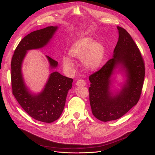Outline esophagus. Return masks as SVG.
<instances>
[{
  "mask_svg": "<svg viewBox=\"0 0 155 155\" xmlns=\"http://www.w3.org/2000/svg\"><path fill=\"white\" fill-rule=\"evenodd\" d=\"M85 84H86V82H85V81L80 79L78 80L76 82V85L77 86H85Z\"/></svg>",
  "mask_w": 155,
  "mask_h": 155,
  "instance_id": "1",
  "label": "esophagus"
}]
</instances>
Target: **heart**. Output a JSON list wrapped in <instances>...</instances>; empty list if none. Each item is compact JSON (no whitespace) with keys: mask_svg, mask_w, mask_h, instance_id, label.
<instances>
[{"mask_svg":"<svg viewBox=\"0 0 155 155\" xmlns=\"http://www.w3.org/2000/svg\"><path fill=\"white\" fill-rule=\"evenodd\" d=\"M68 56L62 58V64L66 70L74 66L72 58L79 59L82 66L88 71H94L101 64L105 56V48L100 42L94 41L89 37L79 39L68 50Z\"/></svg>","mask_w":155,"mask_h":155,"instance_id":"heart-1","label":"heart"}]
</instances>
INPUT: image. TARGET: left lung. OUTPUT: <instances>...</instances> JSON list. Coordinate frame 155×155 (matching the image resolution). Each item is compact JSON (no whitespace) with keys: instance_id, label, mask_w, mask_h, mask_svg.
Returning <instances> with one entry per match:
<instances>
[{"instance_id":"1","label":"left lung","mask_w":155,"mask_h":155,"mask_svg":"<svg viewBox=\"0 0 155 155\" xmlns=\"http://www.w3.org/2000/svg\"><path fill=\"white\" fill-rule=\"evenodd\" d=\"M117 29L119 38L113 58L89 78L92 114L104 122L120 118L137 105L145 78V64L139 48L126 29ZM116 68L126 79L121 90L113 92L112 76Z\"/></svg>"}]
</instances>
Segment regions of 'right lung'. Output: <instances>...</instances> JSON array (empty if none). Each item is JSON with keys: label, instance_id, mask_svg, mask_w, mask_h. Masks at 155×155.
I'll return each instance as SVG.
<instances>
[{"label": "right lung", "instance_id": "1", "mask_svg": "<svg viewBox=\"0 0 155 155\" xmlns=\"http://www.w3.org/2000/svg\"><path fill=\"white\" fill-rule=\"evenodd\" d=\"M58 26L33 31L26 36L16 48L11 62L12 93L23 109L32 118L47 123L57 120L61 114L69 90L72 87L73 79L53 71L49 75L41 92L34 94L25 84L22 64L27 51L46 46L54 37ZM50 70L57 68L58 63L46 55Z\"/></svg>", "mask_w": 155, "mask_h": 155}]
</instances>
